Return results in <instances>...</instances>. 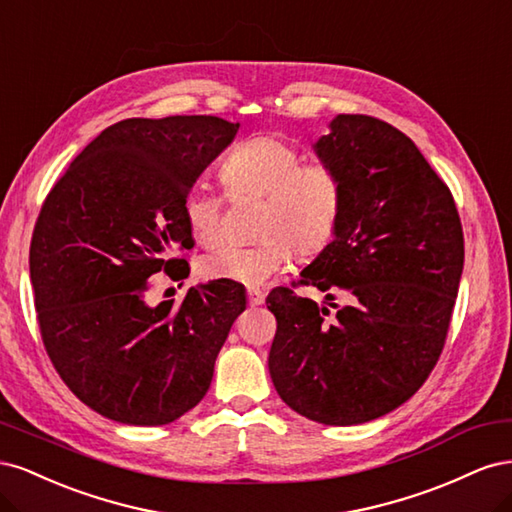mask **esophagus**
Returning <instances> with one entry per match:
<instances>
[{"label":"esophagus","instance_id":"1","mask_svg":"<svg viewBox=\"0 0 512 512\" xmlns=\"http://www.w3.org/2000/svg\"><path fill=\"white\" fill-rule=\"evenodd\" d=\"M265 297H267L265 290H260V288H250V290H247V299H250L252 307L265 303Z\"/></svg>","mask_w":512,"mask_h":512}]
</instances>
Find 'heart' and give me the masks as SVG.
<instances>
[{"label": "heart", "mask_w": 512, "mask_h": 512, "mask_svg": "<svg viewBox=\"0 0 512 512\" xmlns=\"http://www.w3.org/2000/svg\"><path fill=\"white\" fill-rule=\"evenodd\" d=\"M232 196H265L254 245H222L200 260V273L250 288L265 286L292 252H320L342 218V179L327 164H305L303 153L277 136H254L232 149L222 164ZM183 220L192 237L213 245L222 237V198L196 183L183 198Z\"/></svg>", "instance_id": "heart-1"}]
</instances>
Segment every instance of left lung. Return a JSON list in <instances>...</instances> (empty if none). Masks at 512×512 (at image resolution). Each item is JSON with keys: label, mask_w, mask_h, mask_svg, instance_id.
<instances>
[{"label": "left lung", "mask_w": 512, "mask_h": 512, "mask_svg": "<svg viewBox=\"0 0 512 512\" xmlns=\"http://www.w3.org/2000/svg\"><path fill=\"white\" fill-rule=\"evenodd\" d=\"M342 179L333 241L301 271L324 305L269 292L277 318L269 374L277 395L322 425H361L421 389L442 352L463 271L451 190L410 138L367 115H337L314 143ZM351 303L327 321L332 294Z\"/></svg>", "instance_id": "obj_1"}]
</instances>
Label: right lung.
I'll return each mask as SVG.
<instances>
[{"label":"right lung","instance_id":"obj_1","mask_svg":"<svg viewBox=\"0 0 512 512\" xmlns=\"http://www.w3.org/2000/svg\"><path fill=\"white\" fill-rule=\"evenodd\" d=\"M211 115L123 119L102 130L46 196L29 247L44 348L85 406L126 425H168L209 391L245 288L215 280L181 305L145 299L149 277L190 273L183 198L235 141Z\"/></svg>","mask_w":512,"mask_h":512}]
</instances>
